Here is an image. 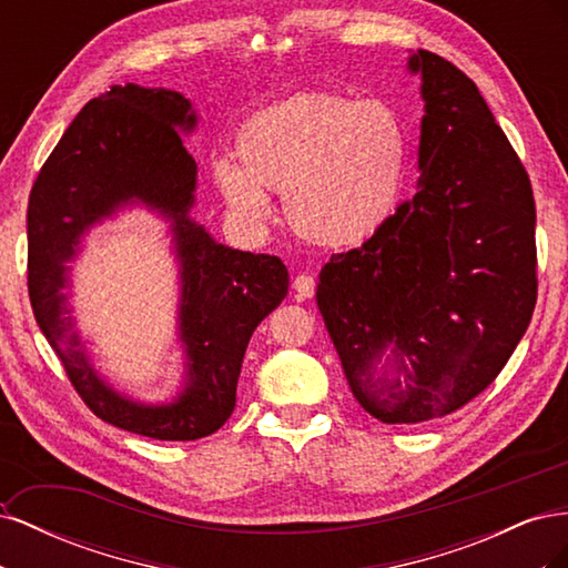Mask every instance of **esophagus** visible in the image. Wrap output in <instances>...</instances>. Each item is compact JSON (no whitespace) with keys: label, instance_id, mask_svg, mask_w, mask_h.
<instances>
[{"label":"esophagus","instance_id":"34e87169","mask_svg":"<svg viewBox=\"0 0 568 568\" xmlns=\"http://www.w3.org/2000/svg\"><path fill=\"white\" fill-rule=\"evenodd\" d=\"M294 291L301 301L313 298L315 296V280L311 277V274H298V277L294 280Z\"/></svg>","mask_w":568,"mask_h":568}]
</instances>
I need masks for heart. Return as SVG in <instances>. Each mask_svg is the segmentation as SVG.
Returning a JSON list of instances; mask_svg holds the SVG:
<instances>
[{"label":"heart","instance_id":"heart-1","mask_svg":"<svg viewBox=\"0 0 568 568\" xmlns=\"http://www.w3.org/2000/svg\"><path fill=\"white\" fill-rule=\"evenodd\" d=\"M405 165V125L386 101L301 92L253 113L236 132V156H220L213 178L230 209L251 222L270 215L267 189H282L291 230L343 248L384 227Z\"/></svg>","mask_w":568,"mask_h":568}]
</instances>
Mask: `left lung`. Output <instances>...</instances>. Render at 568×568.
I'll return each mask as SVG.
<instances>
[{"label":"left lung","mask_w":568,"mask_h":568,"mask_svg":"<svg viewBox=\"0 0 568 568\" xmlns=\"http://www.w3.org/2000/svg\"><path fill=\"white\" fill-rule=\"evenodd\" d=\"M407 68L426 111L419 192L334 253L317 284L355 400L386 424L438 419L486 390L538 298L536 201L517 151L457 65L419 49ZM386 349L403 385L375 374Z\"/></svg>","instance_id":"8db88e82"}]
</instances>
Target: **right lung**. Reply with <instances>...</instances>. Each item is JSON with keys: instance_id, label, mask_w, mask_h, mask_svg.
<instances>
[{"instance_id": "1", "label": "right lung", "mask_w": 568, "mask_h": 568, "mask_svg": "<svg viewBox=\"0 0 568 568\" xmlns=\"http://www.w3.org/2000/svg\"><path fill=\"white\" fill-rule=\"evenodd\" d=\"M178 128H196L180 92L113 84L68 125L28 201V294L42 334L99 419L156 440L205 438L230 419L248 341L288 291L277 255L222 246L189 217L196 163ZM128 202H144L174 222L187 384L165 406L130 402L100 379L62 294L81 234Z\"/></svg>"}]
</instances>
